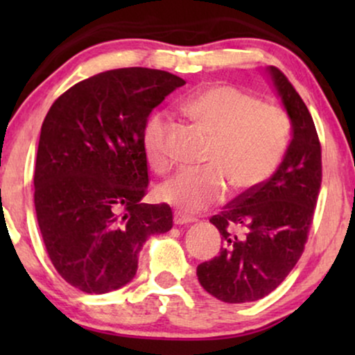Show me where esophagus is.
<instances>
[{"label": "esophagus", "instance_id": "34e87169", "mask_svg": "<svg viewBox=\"0 0 355 355\" xmlns=\"http://www.w3.org/2000/svg\"><path fill=\"white\" fill-rule=\"evenodd\" d=\"M193 221H196V218L182 215V213L179 211L174 213V225H187V223H193Z\"/></svg>", "mask_w": 355, "mask_h": 355}]
</instances>
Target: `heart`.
<instances>
[{
  "label": "heart",
  "mask_w": 355,
  "mask_h": 355,
  "mask_svg": "<svg viewBox=\"0 0 355 355\" xmlns=\"http://www.w3.org/2000/svg\"><path fill=\"white\" fill-rule=\"evenodd\" d=\"M184 113L213 137L205 171L182 169L159 184V200L186 213L215 205L230 184L234 192L254 191L268 179L288 148L291 123L279 106L263 103L234 85L215 84L192 95ZM171 119L150 114L142 129V148L150 166H169Z\"/></svg>",
  "instance_id": "b5f03b06"
}]
</instances>
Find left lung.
<instances>
[{
  "label": "left lung",
  "mask_w": 355,
  "mask_h": 355,
  "mask_svg": "<svg viewBox=\"0 0 355 355\" xmlns=\"http://www.w3.org/2000/svg\"><path fill=\"white\" fill-rule=\"evenodd\" d=\"M273 85L293 124V140L273 176L210 218L221 252L197 266L203 289L227 304L254 302L275 291L302 255L322 186V145L307 106L278 67Z\"/></svg>",
  "instance_id": "1"
}]
</instances>
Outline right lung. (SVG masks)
<instances>
[{"label":"right lung","instance_id":"right-lung-1","mask_svg":"<svg viewBox=\"0 0 355 355\" xmlns=\"http://www.w3.org/2000/svg\"><path fill=\"white\" fill-rule=\"evenodd\" d=\"M186 80L123 67L72 85L51 105L38 142L33 202L48 257L87 294L123 288L139 252L173 227L166 203H142L148 168L142 129L155 106Z\"/></svg>","mask_w":355,"mask_h":355}]
</instances>
